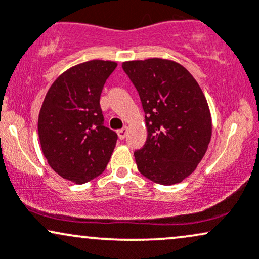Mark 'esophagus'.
Here are the masks:
<instances>
[{"mask_svg": "<svg viewBox=\"0 0 259 259\" xmlns=\"http://www.w3.org/2000/svg\"><path fill=\"white\" fill-rule=\"evenodd\" d=\"M126 133H127V127H126V126H125V127H123V129L118 130V132H117L118 136H119V139H120V140H123L124 138H125V136H126Z\"/></svg>", "mask_w": 259, "mask_h": 259, "instance_id": "obj_1", "label": "esophagus"}]
</instances>
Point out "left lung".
I'll return each mask as SVG.
<instances>
[{"label":"left lung","instance_id":"left-lung-1","mask_svg":"<svg viewBox=\"0 0 259 259\" xmlns=\"http://www.w3.org/2000/svg\"><path fill=\"white\" fill-rule=\"evenodd\" d=\"M145 111L147 140L135 151L139 171L173 185L194 173L203 158L212 118L203 91L186 68L164 58L123 63Z\"/></svg>","mask_w":259,"mask_h":259}]
</instances>
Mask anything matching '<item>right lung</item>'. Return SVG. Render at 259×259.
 <instances>
[{"mask_svg": "<svg viewBox=\"0 0 259 259\" xmlns=\"http://www.w3.org/2000/svg\"><path fill=\"white\" fill-rule=\"evenodd\" d=\"M117 65L101 59L74 65L45 96L38 139L50 167L63 179L88 183L102 174L111 159L118 136L103 125L100 97Z\"/></svg>", "mask_w": 259, "mask_h": 259, "instance_id": "1", "label": "right lung"}]
</instances>
